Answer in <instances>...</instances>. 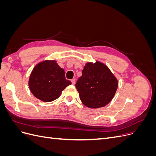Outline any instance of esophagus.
<instances>
[{
  "label": "esophagus",
  "instance_id": "esophagus-1",
  "mask_svg": "<svg viewBox=\"0 0 156 156\" xmlns=\"http://www.w3.org/2000/svg\"><path fill=\"white\" fill-rule=\"evenodd\" d=\"M71 81H72V84H74L75 83V79H72V80H71Z\"/></svg>",
  "mask_w": 156,
  "mask_h": 156
}]
</instances>
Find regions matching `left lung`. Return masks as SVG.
Returning <instances> with one entry per match:
<instances>
[{
    "label": "left lung",
    "mask_w": 156,
    "mask_h": 156,
    "mask_svg": "<svg viewBox=\"0 0 156 156\" xmlns=\"http://www.w3.org/2000/svg\"><path fill=\"white\" fill-rule=\"evenodd\" d=\"M80 100L90 108H100L109 103L118 88V81L105 64L87 63L75 84Z\"/></svg>",
    "instance_id": "left-lung-1"
}]
</instances>
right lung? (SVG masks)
<instances>
[{
    "label": "right lung",
    "instance_id": "obj_1",
    "mask_svg": "<svg viewBox=\"0 0 156 156\" xmlns=\"http://www.w3.org/2000/svg\"><path fill=\"white\" fill-rule=\"evenodd\" d=\"M71 84L65 77L64 70L55 60H45L37 64L32 70L29 82L33 95L45 102L56 100L63 90Z\"/></svg>",
    "mask_w": 156,
    "mask_h": 156
}]
</instances>
